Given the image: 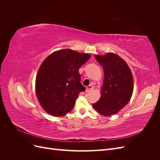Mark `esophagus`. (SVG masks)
<instances>
[{
    "label": "esophagus",
    "instance_id": "34e87169",
    "mask_svg": "<svg viewBox=\"0 0 160 160\" xmlns=\"http://www.w3.org/2000/svg\"><path fill=\"white\" fill-rule=\"evenodd\" d=\"M93 86H92V85H89V86L86 87V91L87 92H89L90 91L93 90Z\"/></svg>",
    "mask_w": 160,
    "mask_h": 160
}]
</instances>
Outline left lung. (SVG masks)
<instances>
[{
    "mask_svg": "<svg viewBox=\"0 0 160 160\" xmlns=\"http://www.w3.org/2000/svg\"><path fill=\"white\" fill-rule=\"evenodd\" d=\"M103 67V83L101 98L93 108L103 116L118 113L126 105L133 91V79L129 67L122 57L113 52L94 55Z\"/></svg>",
    "mask_w": 160,
    "mask_h": 160,
    "instance_id": "8db88e82",
    "label": "left lung"
}]
</instances>
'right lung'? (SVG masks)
Here are the masks:
<instances>
[{"mask_svg":"<svg viewBox=\"0 0 160 160\" xmlns=\"http://www.w3.org/2000/svg\"><path fill=\"white\" fill-rule=\"evenodd\" d=\"M91 58L89 53L72 49L52 52L42 61L36 76L35 91L47 113L61 117L73 108L85 88L80 83L79 69Z\"/></svg>","mask_w":160,"mask_h":160,"instance_id":"obj_1","label":"right lung"}]
</instances>
